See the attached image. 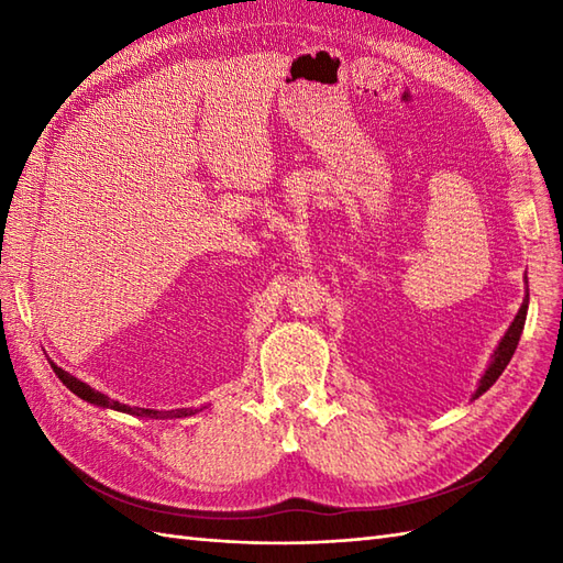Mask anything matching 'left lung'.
<instances>
[{
  "label": "left lung",
  "instance_id": "8db88e82",
  "mask_svg": "<svg viewBox=\"0 0 563 563\" xmlns=\"http://www.w3.org/2000/svg\"><path fill=\"white\" fill-rule=\"evenodd\" d=\"M525 317H528V297H525L520 312L516 314V319H512V324L506 331V336L500 339L498 349H496V353L492 357V365H488V369L484 373V377L479 382V389H476L474 397H479V394H484L488 387H492L494 382L500 377V373H504V369H506V365L510 363L512 353H516V349H518L520 333H522V327H525Z\"/></svg>",
  "mask_w": 563,
  "mask_h": 563
}]
</instances>
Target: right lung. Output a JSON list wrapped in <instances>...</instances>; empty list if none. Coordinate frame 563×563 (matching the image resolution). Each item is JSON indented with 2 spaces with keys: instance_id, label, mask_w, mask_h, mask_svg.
I'll return each mask as SVG.
<instances>
[{
  "instance_id": "right-lung-1",
  "label": "right lung",
  "mask_w": 563,
  "mask_h": 563,
  "mask_svg": "<svg viewBox=\"0 0 563 563\" xmlns=\"http://www.w3.org/2000/svg\"><path fill=\"white\" fill-rule=\"evenodd\" d=\"M53 369H55V375L63 379V385L65 387H69V391H75L77 397H81L84 401H89V404H97V406H103V409H113V411H123V413H133V416H145V418H181V416H188V413H194V411H154V409H137V406H133V409H130V406H125V404H121V401H113V399H109L106 397V394H101V391H97V389H91L87 382H81V379H77V377H71L69 373H65L63 367H57V365H53Z\"/></svg>"
}]
</instances>
